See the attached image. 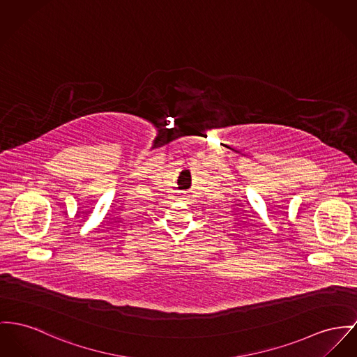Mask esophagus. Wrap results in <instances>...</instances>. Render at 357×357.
I'll use <instances>...</instances> for the list:
<instances>
[{"mask_svg":"<svg viewBox=\"0 0 357 357\" xmlns=\"http://www.w3.org/2000/svg\"><path fill=\"white\" fill-rule=\"evenodd\" d=\"M178 197H180V199H184V200H185V199H187V197H188V195H187V193H184V192H181V193H180V196H178Z\"/></svg>","mask_w":357,"mask_h":357,"instance_id":"esophagus-1","label":"esophagus"}]
</instances>
